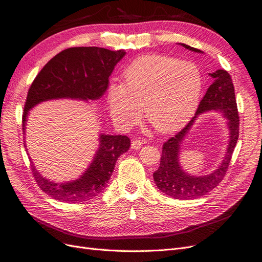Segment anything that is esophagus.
<instances>
[{"instance_id": "esophagus-1", "label": "esophagus", "mask_w": 262, "mask_h": 262, "mask_svg": "<svg viewBox=\"0 0 262 262\" xmlns=\"http://www.w3.org/2000/svg\"><path fill=\"white\" fill-rule=\"evenodd\" d=\"M144 141L141 139H134L132 141V149H135V150H138V149L143 146Z\"/></svg>"}]
</instances>
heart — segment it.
Returning a JSON list of instances; mask_svg holds the SVG:
<instances>
[{
    "label": "heart",
    "mask_w": 262,
    "mask_h": 262,
    "mask_svg": "<svg viewBox=\"0 0 262 262\" xmlns=\"http://www.w3.org/2000/svg\"><path fill=\"white\" fill-rule=\"evenodd\" d=\"M124 83L112 82L106 100L112 119L128 128L141 118L160 133H172L195 113L202 91L196 66L166 56H144L123 73Z\"/></svg>",
    "instance_id": "heart-1"
}]
</instances>
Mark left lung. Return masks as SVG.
Listing matches in <instances>:
<instances>
[{
	"mask_svg": "<svg viewBox=\"0 0 262 262\" xmlns=\"http://www.w3.org/2000/svg\"><path fill=\"white\" fill-rule=\"evenodd\" d=\"M186 49L202 52L201 50L181 43ZM214 82L207 89L200 102L195 116L177 135L169 138L162 146V154L158 170L154 172V180L158 189L170 198L191 200L205 195L217 186L225 177L239 136V116L235 99V89L229 73L226 70H216L210 73ZM207 110H219L228 118L230 129V144L221 166L211 175L194 177L185 174L178 163L180 146L188 132L195 118Z\"/></svg>",
	"mask_w": 262,
	"mask_h": 262,
	"instance_id": "8db88e82",
	"label": "left lung"
}]
</instances>
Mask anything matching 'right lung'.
Wrapping results in <instances>:
<instances>
[{"mask_svg": "<svg viewBox=\"0 0 262 262\" xmlns=\"http://www.w3.org/2000/svg\"><path fill=\"white\" fill-rule=\"evenodd\" d=\"M124 50L100 47H73L62 50L46 63L28 90L23 113L25 130L28 111L40 102L55 99L98 100L105 93L114 67ZM130 140L122 135H100V147L85 172L71 182L55 183L32 166L39 188L52 199L66 203L91 200L105 188L118 157L129 149Z\"/></svg>", "mask_w": 262, "mask_h": 262, "instance_id": "obj_1", "label": "right lung"}]
</instances>
